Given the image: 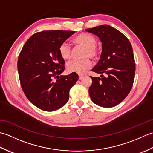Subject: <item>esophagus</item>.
Returning <instances> with one entry per match:
<instances>
[{
  "label": "esophagus",
  "instance_id": "1",
  "mask_svg": "<svg viewBox=\"0 0 153 153\" xmlns=\"http://www.w3.org/2000/svg\"><path fill=\"white\" fill-rule=\"evenodd\" d=\"M79 79L82 80L83 78L85 76V74H79Z\"/></svg>",
  "mask_w": 153,
  "mask_h": 153
}]
</instances>
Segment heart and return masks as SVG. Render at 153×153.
Returning a JSON list of instances; mask_svg holds the SVG:
<instances>
[{"instance_id":"obj_1","label":"heart","mask_w":153,"mask_h":153,"mask_svg":"<svg viewBox=\"0 0 153 153\" xmlns=\"http://www.w3.org/2000/svg\"><path fill=\"white\" fill-rule=\"evenodd\" d=\"M74 42L78 45L85 47L86 50L85 57L96 58L98 55L97 49H96L97 41L94 36L88 33H81L74 37ZM59 54L64 60H69L71 57V47L67 42H63L59 47ZM92 62L90 59L86 58L83 60H73L67 64V70L68 73H76L83 74L91 67Z\"/></svg>"}]
</instances>
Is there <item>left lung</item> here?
I'll list each match as a JSON object with an SVG mask.
<instances>
[{"instance_id":"8db88e82","label":"left lung","mask_w":153,"mask_h":153,"mask_svg":"<svg viewBox=\"0 0 153 153\" xmlns=\"http://www.w3.org/2000/svg\"><path fill=\"white\" fill-rule=\"evenodd\" d=\"M85 31L98 36L102 48L98 63L92 69L102 75L90 76V97L100 106L114 107L126 98L133 86L135 63L131 44L122 33L109 25Z\"/></svg>"}]
</instances>
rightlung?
Segmentation results:
<instances>
[{"label": "right lung", "mask_w": 153, "mask_h": 153, "mask_svg": "<svg viewBox=\"0 0 153 153\" xmlns=\"http://www.w3.org/2000/svg\"><path fill=\"white\" fill-rule=\"evenodd\" d=\"M74 32H37L22 49L18 60L22 88L27 98L40 110L53 111L63 107L68 100L70 89L79 79L76 73L59 76L65 70L59 47ZM54 77L58 79L54 81Z\"/></svg>", "instance_id": "add662e5"}]
</instances>
